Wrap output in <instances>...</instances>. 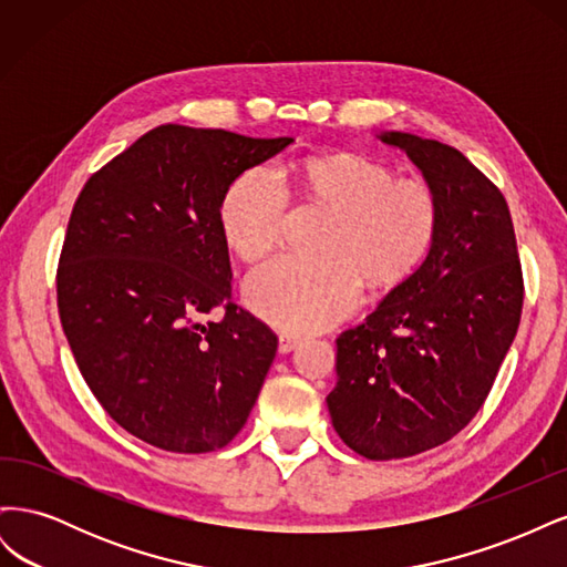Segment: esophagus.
<instances>
[{
  "instance_id": "34e87169",
  "label": "esophagus",
  "mask_w": 567,
  "mask_h": 567,
  "mask_svg": "<svg viewBox=\"0 0 567 567\" xmlns=\"http://www.w3.org/2000/svg\"><path fill=\"white\" fill-rule=\"evenodd\" d=\"M300 346V338L293 333H279V352L286 354L290 350H296Z\"/></svg>"
}]
</instances>
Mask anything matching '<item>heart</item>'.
Returning <instances> with one entry per match:
<instances>
[{"label":"heart","instance_id":"b5f03b06","mask_svg":"<svg viewBox=\"0 0 567 567\" xmlns=\"http://www.w3.org/2000/svg\"><path fill=\"white\" fill-rule=\"evenodd\" d=\"M302 194L329 210L319 257H279L250 274L246 302L284 331H317L354 310L362 281L373 290L404 284L431 252L440 198L421 177H398L388 163L329 153L298 165ZM288 194L267 165L238 175L219 200V231L244 262L279 246Z\"/></svg>","mask_w":567,"mask_h":567}]
</instances>
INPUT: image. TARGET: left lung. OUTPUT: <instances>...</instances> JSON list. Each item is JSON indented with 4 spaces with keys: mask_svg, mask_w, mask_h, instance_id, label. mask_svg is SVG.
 <instances>
[{
    "mask_svg": "<svg viewBox=\"0 0 567 567\" xmlns=\"http://www.w3.org/2000/svg\"><path fill=\"white\" fill-rule=\"evenodd\" d=\"M379 140L435 188L440 229L423 265L338 336L326 404L350 450L390 461L452 440L485 404L520 323L523 269L506 198L461 151L406 132Z\"/></svg>",
    "mask_w": 567,
    "mask_h": 567,
    "instance_id": "1",
    "label": "left lung"
}]
</instances>
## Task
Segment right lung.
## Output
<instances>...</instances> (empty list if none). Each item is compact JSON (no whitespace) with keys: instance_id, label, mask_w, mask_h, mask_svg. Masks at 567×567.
<instances>
[{"instance_id":"obj_1","label":"right lung","mask_w":567,"mask_h":567,"mask_svg":"<svg viewBox=\"0 0 567 567\" xmlns=\"http://www.w3.org/2000/svg\"><path fill=\"white\" fill-rule=\"evenodd\" d=\"M290 142L161 125L80 192L56 271L59 317L106 414L153 447L221 450L248 421L279 340L231 302L227 186ZM215 306L219 322H200Z\"/></svg>"}]
</instances>
